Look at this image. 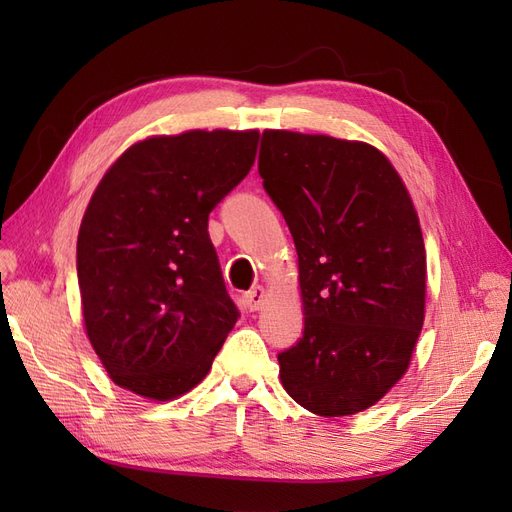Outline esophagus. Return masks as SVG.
<instances>
[{
    "mask_svg": "<svg viewBox=\"0 0 512 512\" xmlns=\"http://www.w3.org/2000/svg\"><path fill=\"white\" fill-rule=\"evenodd\" d=\"M265 297H267L265 288H262V286H256V288H252L250 292L245 294V303H247V307L252 309V312H256V309H260V307H262V303H265Z\"/></svg>",
    "mask_w": 512,
    "mask_h": 512,
    "instance_id": "34e87169",
    "label": "esophagus"
}]
</instances>
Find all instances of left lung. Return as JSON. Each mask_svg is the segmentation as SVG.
<instances>
[{"instance_id":"1","label":"left lung","mask_w":512,"mask_h":512,"mask_svg":"<svg viewBox=\"0 0 512 512\" xmlns=\"http://www.w3.org/2000/svg\"><path fill=\"white\" fill-rule=\"evenodd\" d=\"M258 173L299 256L303 337L277 354L318 416L363 412L404 378L425 320L427 254L406 183L380 149L265 130Z\"/></svg>"}]
</instances>
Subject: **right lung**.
Here are the masks:
<instances>
[{
    "mask_svg": "<svg viewBox=\"0 0 512 512\" xmlns=\"http://www.w3.org/2000/svg\"><path fill=\"white\" fill-rule=\"evenodd\" d=\"M258 130L158 134L113 162L85 209L76 271L91 348L121 389L170 401L203 382L239 312L209 239Z\"/></svg>",
    "mask_w": 512,
    "mask_h": 512,
    "instance_id": "obj_1",
    "label": "right lung"
}]
</instances>
